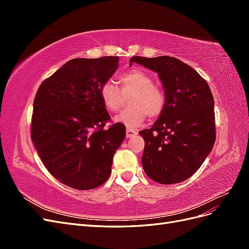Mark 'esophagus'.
I'll use <instances>...</instances> for the list:
<instances>
[{
  "label": "esophagus",
  "mask_w": 249,
  "mask_h": 249,
  "mask_svg": "<svg viewBox=\"0 0 249 249\" xmlns=\"http://www.w3.org/2000/svg\"><path fill=\"white\" fill-rule=\"evenodd\" d=\"M125 135H126V137H127V138H132V137H134V136H136V135H137V132H136V131H134V130H132V129H129V127H127V129H126V132H125Z\"/></svg>",
  "instance_id": "1"
}]
</instances>
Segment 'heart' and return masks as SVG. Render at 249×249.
Returning <instances> with one entry per match:
<instances>
[{
  "label": "heart",
  "mask_w": 249,
  "mask_h": 249,
  "mask_svg": "<svg viewBox=\"0 0 249 249\" xmlns=\"http://www.w3.org/2000/svg\"><path fill=\"white\" fill-rule=\"evenodd\" d=\"M117 84L104 83L100 89L101 99L110 112H117L123 107L124 96L132 95L130 108L114 117L116 123L125 124L129 129L141 125L147 115L150 119L159 117L166 106V95L163 90L154 84V78L146 71L135 69L120 74Z\"/></svg>",
  "instance_id": "1"
}]
</instances>
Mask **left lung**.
I'll use <instances>...</instances> for the list:
<instances>
[{"mask_svg": "<svg viewBox=\"0 0 249 249\" xmlns=\"http://www.w3.org/2000/svg\"><path fill=\"white\" fill-rule=\"evenodd\" d=\"M136 62L159 76L166 106L144 139L142 166L148 178L170 185L190 178L212 150L215 139L214 99L207 81L180 60L135 56Z\"/></svg>", "mask_w": 249, "mask_h": 249, "instance_id": "1", "label": "left lung"}]
</instances>
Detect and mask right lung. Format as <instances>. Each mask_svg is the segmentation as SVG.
I'll list each match as a JSON object with an SVG mask.
<instances>
[{"mask_svg": "<svg viewBox=\"0 0 249 249\" xmlns=\"http://www.w3.org/2000/svg\"><path fill=\"white\" fill-rule=\"evenodd\" d=\"M118 57L76 58L39 86L33 103L31 138L44 166L59 182L90 190L109 178L125 125H105L110 115L100 89L118 67Z\"/></svg>", "mask_w": 249, "mask_h": 249, "instance_id": "add662e5", "label": "right lung"}]
</instances>
